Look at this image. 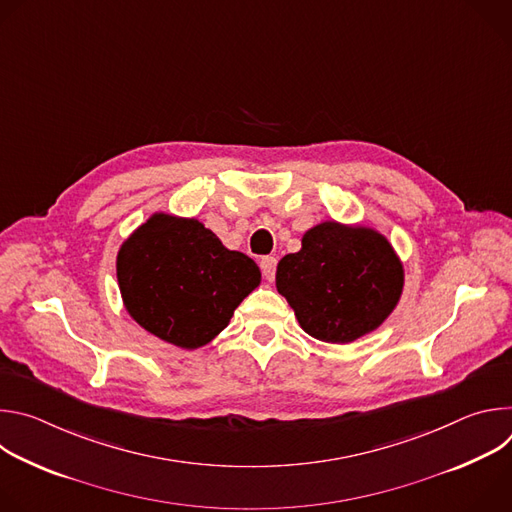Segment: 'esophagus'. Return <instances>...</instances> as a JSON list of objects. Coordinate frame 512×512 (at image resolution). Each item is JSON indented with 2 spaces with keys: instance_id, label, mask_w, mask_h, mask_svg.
Listing matches in <instances>:
<instances>
[{
  "instance_id": "1",
  "label": "esophagus",
  "mask_w": 512,
  "mask_h": 512,
  "mask_svg": "<svg viewBox=\"0 0 512 512\" xmlns=\"http://www.w3.org/2000/svg\"><path fill=\"white\" fill-rule=\"evenodd\" d=\"M259 265H261V271H263L265 279H269V281H271V279L275 277V269H277V259H275V257H271V255H267V257H261Z\"/></svg>"
}]
</instances>
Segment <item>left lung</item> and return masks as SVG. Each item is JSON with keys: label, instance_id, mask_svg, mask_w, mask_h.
Masks as SVG:
<instances>
[{"label": "left lung", "instance_id": "1", "mask_svg": "<svg viewBox=\"0 0 512 512\" xmlns=\"http://www.w3.org/2000/svg\"><path fill=\"white\" fill-rule=\"evenodd\" d=\"M275 283L310 336L346 344L393 312L403 267L377 231L322 223L304 235L298 253L279 261Z\"/></svg>", "mask_w": 512, "mask_h": 512}]
</instances>
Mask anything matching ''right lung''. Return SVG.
<instances>
[{"mask_svg":"<svg viewBox=\"0 0 512 512\" xmlns=\"http://www.w3.org/2000/svg\"><path fill=\"white\" fill-rule=\"evenodd\" d=\"M117 279L139 326L180 348H198L229 326L261 271L194 218L154 214L123 243Z\"/></svg>","mask_w":512,"mask_h":512,"instance_id":"obj_1","label":"right lung"}]
</instances>
